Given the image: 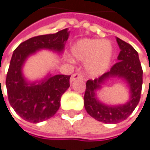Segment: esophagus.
Wrapping results in <instances>:
<instances>
[{
  "mask_svg": "<svg viewBox=\"0 0 150 150\" xmlns=\"http://www.w3.org/2000/svg\"><path fill=\"white\" fill-rule=\"evenodd\" d=\"M77 79H83V76L81 75V73L77 72V73H75V74L72 75V76H71V81H74L77 80Z\"/></svg>",
  "mask_w": 150,
  "mask_h": 150,
  "instance_id": "34e87169",
  "label": "esophagus"
}]
</instances>
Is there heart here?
Returning a JSON list of instances; mask_svg holds the SVG:
<instances>
[{"label": "heart", "mask_w": 150, "mask_h": 150, "mask_svg": "<svg viewBox=\"0 0 150 150\" xmlns=\"http://www.w3.org/2000/svg\"><path fill=\"white\" fill-rule=\"evenodd\" d=\"M113 49L108 41L98 39H83L71 48L73 57L77 60L87 61L86 70L93 76L102 75L110 65Z\"/></svg>", "instance_id": "b5f03b06"}]
</instances>
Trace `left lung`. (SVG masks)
Wrapping results in <instances>:
<instances>
[{
  "instance_id": "obj_1",
  "label": "left lung",
  "mask_w": 150,
  "mask_h": 150,
  "mask_svg": "<svg viewBox=\"0 0 150 150\" xmlns=\"http://www.w3.org/2000/svg\"><path fill=\"white\" fill-rule=\"evenodd\" d=\"M120 52L118 62L111 67L110 71L96 78L88 80L86 84L84 105L86 112L95 120L103 123H119L125 120L138 104L143 85V69L138 54L135 49L126 41L116 38ZM118 76L124 78L129 84L131 98L124 105L108 106L102 104L96 98V90L101 87L100 84L107 78Z\"/></svg>"
}]
</instances>
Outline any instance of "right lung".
<instances>
[{
  "label": "right lung",
  "mask_w": 150,
  "mask_h": 150,
  "mask_svg": "<svg viewBox=\"0 0 150 150\" xmlns=\"http://www.w3.org/2000/svg\"><path fill=\"white\" fill-rule=\"evenodd\" d=\"M69 33L68 29H64L55 34L35 36L14 50L6 86L11 106L24 120L38 123L52 117L59 109L61 96L69 87L70 78V75H49L37 85L29 84L22 75L25 59L40 49L62 52Z\"/></svg>",
  "instance_id": "add662e5"
}]
</instances>
